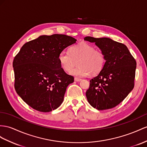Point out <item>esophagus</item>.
<instances>
[{
	"instance_id": "obj_1",
	"label": "esophagus",
	"mask_w": 147,
	"mask_h": 147,
	"mask_svg": "<svg viewBox=\"0 0 147 147\" xmlns=\"http://www.w3.org/2000/svg\"><path fill=\"white\" fill-rule=\"evenodd\" d=\"M74 81H77V82H79V81H81V79H80V78H74Z\"/></svg>"
}]
</instances>
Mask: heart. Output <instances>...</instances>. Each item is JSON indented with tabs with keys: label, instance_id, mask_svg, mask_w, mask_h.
Wrapping results in <instances>:
<instances>
[{
	"label": "heart",
	"instance_id": "heart-1",
	"mask_svg": "<svg viewBox=\"0 0 147 147\" xmlns=\"http://www.w3.org/2000/svg\"><path fill=\"white\" fill-rule=\"evenodd\" d=\"M58 61L66 71H70L78 61V66L71 74L78 77L96 76L101 72L106 63L104 53L93 45L82 42L71 47L69 53L63 51L58 55Z\"/></svg>",
	"mask_w": 147,
	"mask_h": 147
}]
</instances>
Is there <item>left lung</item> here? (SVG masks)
<instances>
[{"instance_id":"8db88e82","label":"left lung","mask_w":147,"mask_h":147,"mask_svg":"<svg viewBox=\"0 0 147 147\" xmlns=\"http://www.w3.org/2000/svg\"><path fill=\"white\" fill-rule=\"evenodd\" d=\"M95 43L106 58L103 69L90 80L88 101L97 110L112 109L122 102L134 87L137 63L125 45L109 38L86 36Z\"/></svg>"}]
</instances>
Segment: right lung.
Instances as JSON below:
<instances>
[{"mask_svg": "<svg viewBox=\"0 0 147 147\" xmlns=\"http://www.w3.org/2000/svg\"><path fill=\"white\" fill-rule=\"evenodd\" d=\"M62 34L42 35L25 43L15 56L14 87L25 102L34 109L48 112L60 106L74 77L63 69L60 52L76 43Z\"/></svg>", "mask_w": 147, "mask_h": 147, "instance_id": "1", "label": "right lung"}]
</instances>
